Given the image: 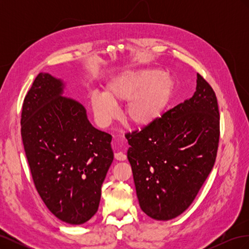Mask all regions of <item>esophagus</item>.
Returning a JSON list of instances; mask_svg holds the SVG:
<instances>
[{
	"label": "esophagus",
	"mask_w": 249,
	"mask_h": 249,
	"mask_svg": "<svg viewBox=\"0 0 249 249\" xmlns=\"http://www.w3.org/2000/svg\"><path fill=\"white\" fill-rule=\"evenodd\" d=\"M114 157H115V159L118 160V161H124V160L126 159V156H125L124 153H122V152L115 153Z\"/></svg>",
	"instance_id": "1"
}]
</instances>
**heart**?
<instances>
[{
	"instance_id": "obj_1",
	"label": "heart",
	"mask_w": 249,
	"mask_h": 249,
	"mask_svg": "<svg viewBox=\"0 0 249 249\" xmlns=\"http://www.w3.org/2000/svg\"><path fill=\"white\" fill-rule=\"evenodd\" d=\"M173 90V81L156 70L124 71L113 79L104 95L93 93L90 106L97 123L109 124L116 116L114 105L126 104L124 116L129 124L145 127L161 116Z\"/></svg>"
}]
</instances>
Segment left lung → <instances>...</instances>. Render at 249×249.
Returning a JSON list of instances; mask_svg holds the SVG:
<instances>
[{
    "instance_id": "obj_1",
    "label": "left lung",
    "mask_w": 249,
    "mask_h": 249,
    "mask_svg": "<svg viewBox=\"0 0 249 249\" xmlns=\"http://www.w3.org/2000/svg\"><path fill=\"white\" fill-rule=\"evenodd\" d=\"M219 134L216 94L197 73L192 97L125 135L143 212L165 221L189 208L214 166Z\"/></svg>"
}]
</instances>
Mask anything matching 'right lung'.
Segmentation results:
<instances>
[{
    "instance_id": "add662e5",
    "label": "right lung",
    "mask_w": 249,
    "mask_h": 249,
    "mask_svg": "<svg viewBox=\"0 0 249 249\" xmlns=\"http://www.w3.org/2000/svg\"><path fill=\"white\" fill-rule=\"evenodd\" d=\"M64 83L40 72L21 110V138L37 192L58 219L88 221L99 209L113 161L112 136L89 123L82 104L62 96Z\"/></svg>"
}]
</instances>
